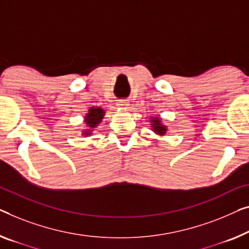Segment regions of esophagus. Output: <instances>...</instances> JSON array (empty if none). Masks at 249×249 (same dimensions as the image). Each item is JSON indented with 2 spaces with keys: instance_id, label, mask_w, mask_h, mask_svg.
I'll return each instance as SVG.
<instances>
[{
  "instance_id": "34e87169",
  "label": "esophagus",
  "mask_w": 249,
  "mask_h": 249,
  "mask_svg": "<svg viewBox=\"0 0 249 249\" xmlns=\"http://www.w3.org/2000/svg\"><path fill=\"white\" fill-rule=\"evenodd\" d=\"M118 107H120V108H128V102L120 101L118 102Z\"/></svg>"
}]
</instances>
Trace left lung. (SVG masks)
<instances>
[{"instance_id":"8db88e82","label":"left lung","mask_w":249,"mask_h":249,"mask_svg":"<svg viewBox=\"0 0 249 249\" xmlns=\"http://www.w3.org/2000/svg\"><path fill=\"white\" fill-rule=\"evenodd\" d=\"M148 122H150V125L152 127L151 129L155 133V134L159 136H163L166 134V132H168V126L163 124L161 117L150 116V121Z\"/></svg>"}]
</instances>
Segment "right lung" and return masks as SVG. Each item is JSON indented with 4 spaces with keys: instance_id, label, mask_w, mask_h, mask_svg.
Wrapping results in <instances>:
<instances>
[{
    "instance_id": "obj_1",
    "label": "right lung",
    "mask_w": 249,
    "mask_h": 249,
    "mask_svg": "<svg viewBox=\"0 0 249 249\" xmlns=\"http://www.w3.org/2000/svg\"><path fill=\"white\" fill-rule=\"evenodd\" d=\"M105 116V110L99 106H92L88 109V112L85 114L84 122L86 124V127L81 131L83 136H90L94 133L95 129L98 128V126L102 124Z\"/></svg>"
}]
</instances>
